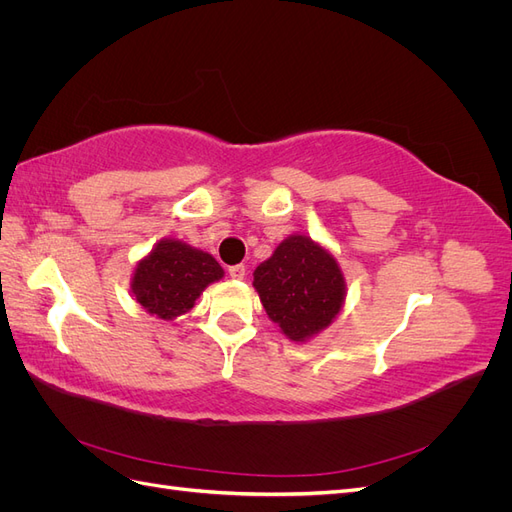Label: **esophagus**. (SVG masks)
Listing matches in <instances>:
<instances>
[{"instance_id":"esophagus-1","label":"esophagus","mask_w":512,"mask_h":512,"mask_svg":"<svg viewBox=\"0 0 512 512\" xmlns=\"http://www.w3.org/2000/svg\"><path fill=\"white\" fill-rule=\"evenodd\" d=\"M228 275L232 277V280H243V277L247 275L245 265H232V267H228Z\"/></svg>"}]
</instances>
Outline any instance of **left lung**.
Returning <instances> with one entry per match:
<instances>
[{
	"instance_id": "obj_1",
	"label": "left lung",
	"mask_w": 512,
	"mask_h": 512,
	"mask_svg": "<svg viewBox=\"0 0 512 512\" xmlns=\"http://www.w3.org/2000/svg\"><path fill=\"white\" fill-rule=\"evenodd\" d=\"M262 307L292 342L327 329L342 309L346 284L337 260L309 237L292 235L254 271Z\"/></svg>"
}]
</instances>
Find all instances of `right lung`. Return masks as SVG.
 I'll use <instances>...</instances> for the list:
<instances>
[{
    "label": "right lung",
    "instance_id": "obj_1",
    "mask_svg": "<svg viewBox=\"0 0 512 512\" xmlns=\"http://www.w3.org/2000/svg\"><path fill=\"white\" fill-rule=\"evenodd\" d=\"M222 275V267L211 254L166 239L136 265L132 292L149 314L173 320L192 309L200 292Z\"/></svg>",
    "mask_w": 512,
    "mask_h": 512
}]
</instances>
